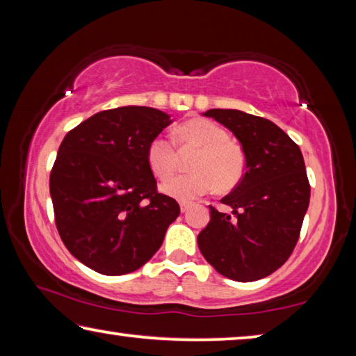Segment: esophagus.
<instances>
[{
	"label": "esophagus",
	"mask_w": 356,
	"mask_h": 356,
	"mask_svg": "<svg viewBox=\"0 0 356 356\" xmlns=\"http://www.w3.org/2000/svg\"><path fill=\"white\" fill-rule=\"evenodd\" d=\"M188 209H190V204H180V212L182 213H185V212H188Z\"/></svg>",
	"instance_id": "1"
}]
</instances>
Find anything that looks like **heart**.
<instances>
[{
	"label": "heart",
	"mask_w": 356,
	"mask_h": 356,
	"mask_svg": "<svg viewBox=\"0 0 356 356\" xmlns=\"http://www.w3.org/2000/svg\"><path fill=\"white\" fill-rule=\"evenodd\" d=\"M176 141L182 150L200 149L191 163L196 172L172 179L161 191L179 202H191L212 191H229L242 182L246 156L237 143L229 140L227 131L212 120L196 118L179 125ZM147 165L161 180L174 176L179 168V154L174 144L156 136L147 147Z\"/></svg>",
	"instance_id": "b5f03b06"
}]
</instances>
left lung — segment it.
<instances>
[{"label": "left lung", "instance_id": "1", "mask_svg": "<svg viewBox=\"0 0 356 356\" xmlns=\"http://www.w3.org/2000/svg\"><path fill=\"white\" fill-rule=\"evenodd\" d=\"M242 144L245 176L221 200L232 215L210 206L197 236L206 261L229 280L246 282L272 275L297 245L311 186L300 147L272 120L240 110H207Z\"/></svg>", "mask_w": 356, "mask_h": 356}]
</instances>
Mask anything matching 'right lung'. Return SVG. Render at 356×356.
Masks as SVG:
<instances>
[{"label":"right lung","mask_w":356,"mask_h":356,"mask_svg":"<svg viewBox=\"0 0 356 356\" xmlns=\"http://www.w3.org/2000/svg\"><path fill=\"white\" fill-rule=\"evenodd\" d=\"M171 122L155 108H113L83 120L59 146L50 174L56 227L70 254L94 272L143 267L179 216L147 165L150 141Z\"/></svg>","instance_id":"1"}]
</instances>
